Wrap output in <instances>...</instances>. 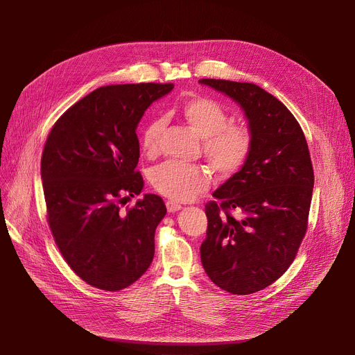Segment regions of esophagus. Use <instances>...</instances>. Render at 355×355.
I'll return each instance as SVG.
<instances>
[{
  "instance_id": "34e87169",
  "label": "esophagus",
  "mask_w": 355,
  "mask_h": 355,
  "mask_svg": "<svg viewBox=\"0 0 355 355\" xmlns=\"http://www.w3.org/2000/svg\"><path fill=\"white\" fill-rule=\"evenodd\" d=\"M165 206H166V210L170 211V213H175V211L181 210V204H178V202H175V201H171V200H168V201L165 202Z\"/></svg>"
}]
</instances>
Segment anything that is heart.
Instances as JSON below:
<instances>
[{"mask_svg": "<svg viewBox=\"0 0 355 355\" xmlns=\"http://www.w3.org/2000/svg\"><path fill=\"white\" fill-rule=\"evenodd\" d=\"M181 116L202 138V154L213 170L221 177H233L249 162L254 138L252 130L239 123H229L227 109L214 99L194 96L181 106ZM165 126L162 116L149 121L141 137V148L146 157L159 153V138ZM151 184L157 193L175 202L190 201L206 191L211 177L202 166L180 162H165L151 173Z\"/></svg>", "mask_w": 355, "mask_h": 355, "instance_id": "heart-1", "label": "heart"}]
</instances>
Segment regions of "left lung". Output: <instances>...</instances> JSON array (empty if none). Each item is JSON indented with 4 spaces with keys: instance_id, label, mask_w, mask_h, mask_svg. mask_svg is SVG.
Here are the masks:
<instances>
[{
    "instance_id": "1",
    "label": "left lung",
    "mask_w": 355,
    "mask_h": 355,
    "mask_svg": "<svg viewBox=\"0 0 355 355\" xmlns=\"http://www.w3.org/2000/svg\"><path fill=\"white\" fill-rule=\"evenodd\" d=\"M236 101L249 119L253 153L243 170L206 204L201 263L233 295L262 291L292 265L308 229L313 168L301 125L291 110L254 83L201 79ZM241 217L236 219L231 211Z\"/></svg>"
}]
</instances>
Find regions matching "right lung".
<instances>
[{
  "label": "right lung",
  "mask_w": 355,
  "mask_h": 355,
  "mask_svg": "<svg viewBox=\"0 0 355 355\" xmlns=\"http://www.w3.org/2000/svg\"><path fill=\"white\" fill-rule=\"evenodd\" d=\"M173 83L109 85L89 93L55 121L42 154L47 223L66 263L82 281L118 292L146 272L155 229L166 213L159 196H138L135 129Z\"/></svg>",
  "instance_id": "1"
}]
</instances>
